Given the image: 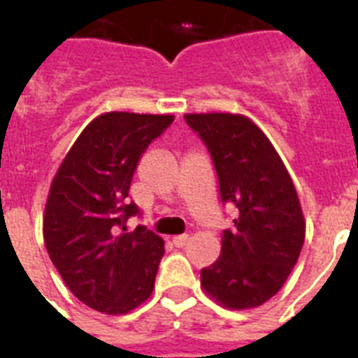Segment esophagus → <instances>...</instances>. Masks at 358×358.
Here are the masks:
<instances>
[{"label":"esophagus","mask_w":358,"mask_h":358,"mask_svg":"<svg viewBox=\"0 0 358 358\" xmlns=\"http://www.w3.org/2000/svg\"><path fill=\"white\" fill-rule=\"evenodd\" d=\"M188 238H189L188 235H177L172 238V243L176 245V248H185L186 242H188Z\"/></svg>","instance_id":"34e87169"}]
</instances>
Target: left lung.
<instances>
[{
  "label": "left lung",
  "instance_id": "left-lung-1",
  "mask_svg": "<svg viewBox=\"0 0 358 358\" xmlns=\"http://www.w3.org/2000/svg\"><path fill=\"white\" fill-rule=\"evenodd\" d=\"M213 159L222 202L235 204L218 260L201 285L233 310L264 305L283 287L305 242V218L294 182L262 129L242 115H185Z\"/></svg>",
  "mask_w": 358,
  "mask_h": 358
}]
</instances>
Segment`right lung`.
<instances>
[{"label":"right lung","mask_w":358,"mask_h":358,"mask_svg":"<svg viewBox=\"0 0 358 358\" xmlns=\"http://www.w3.org/2000/svg\"><path fill=\"white\" fill-rule=\"evenodd\" d=\"M172 115L106 113L80 132L57 170L43 235L61 278L84 305L127 314L154 290L164 242L145 226L127 233L129 188L141 154Z\"/></svg>","instance_id":"right-lung-1"}]
</instances>
